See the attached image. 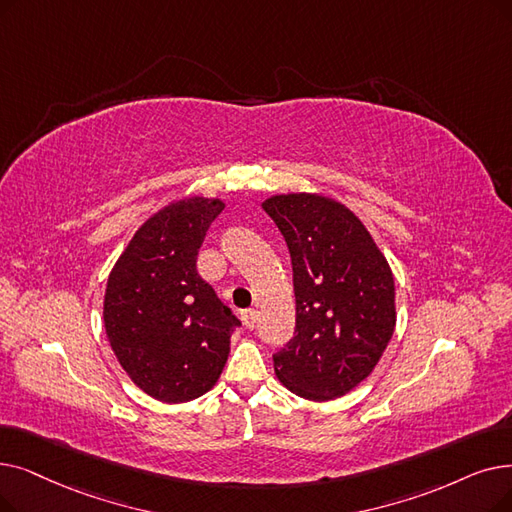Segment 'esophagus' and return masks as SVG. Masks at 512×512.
<instances>
[{"instance_id":"obj_1","label":"esophagus","mask_w":512,"mask_h":512,"mask_svg":"<svg viewBox=\"0 0 512 512\" xmlns=\"http://www.w3.org/2000/svg\"><path fill=\"white\" fill-rule=\"evenodd\" d=\"M242 324L247 326L249 330H253L255 328V324H257V311L255 309H247L242 314Z\"/></svg>"}]
</instances>
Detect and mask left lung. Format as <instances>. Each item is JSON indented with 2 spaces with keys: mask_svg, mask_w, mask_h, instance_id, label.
I'll return each instance as SVG.
<instances>
[{
  "mask_svg": "<svg viewBox=\"0 0 512 512\" xmlns=\"http://www.w3.org/2000/svg\"><path fill=\"white\" fill-rule=\"evenodd\" d=\"M293 261L295 337L274 355L278 381L309 402L358 387L395 330V282L387 257L351 209L316 192L261 203Z\"/></svg>",
  "mask_w": 512,
  "mask_h": 512,
  "instance_id": "1",
  "label": "left lung"
}]
</instances>
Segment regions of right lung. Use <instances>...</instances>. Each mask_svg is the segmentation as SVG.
<instances>
[{
	"instance_id": "1",
	"label": "right lung",
	"mask_w": 512,
	"mask_h": 512,
	"mask_svg": "<svg viewBox=\"0 0 512 512\" xmlns=\"http://www.w3.org/2000/svg\"><path fill=\"white\" fill-rule=\"evenodd\" d=\"M221 198L186 196L152 213L108 274L104 330L121 368L146 395L184 404L217 383L240 322L196 272Z\"/></svg>"
}]
</instances>
